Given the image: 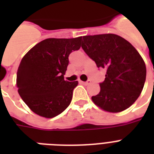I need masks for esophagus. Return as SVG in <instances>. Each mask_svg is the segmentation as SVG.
<instances>
[{"instance_id": "1", "label": "esophagus", "mask_w": 154, "mask_h": 154, "mask_svg": "<svg viewBox=\"0 0 154 154\" xmlns=\"http://www.w3.org/2000/svg\"><path fill=\"white\" fill-rule=\"evenodd\" d=\"M81 83L85 85H89L90 83H91V81H89V80H88L87 82H82V81H81Z\"/></svg>"}]
</instances>
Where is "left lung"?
I'll use <instances>...</instances> for the list:
<instances>
[{
  "mask_svg": "<svg viewBox=\"0 0 154 154\" xmlns=\"http://www.w3.org/2000/svg\"><path fill=\"white\" fill-rule=\"evenodd\" d=\"M82 49L106 70L101 90L92 101L104 111L120 112L134 104L143 89L146 67L140 53L128 41L112 33L84 36Z\"/></svg>",
  "mask_w": 154,
  "mask_h": 154,
  "instance_id": "1",
  "label": "left lung"
}]
</instances>
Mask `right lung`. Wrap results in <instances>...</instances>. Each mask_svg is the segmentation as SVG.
<instances>
[{"label": "right lung", "mask_w": 154, "mask_h": 154, "mask_svg": "<svg viewBox=\"0 0 154 154\" xmlns=\"http://www.w3.org/2000/svg\"><path fill=\"white\" fill-rule=\"evenodd\" d=\"M82 38H48L23 57L17 72V87L34 113L52 118L69 105L78 82L65 81L64 75L69 56L81 48Z\"/></svg>", "instance_id": "add662e5"}]
</instances>
